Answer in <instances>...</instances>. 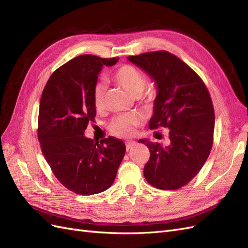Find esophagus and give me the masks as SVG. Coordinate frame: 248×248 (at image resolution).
<instances>
[{"mask_svg": "<svg viewBox=\"0 0 248 248\" xmlns=\"http://www.w3.org/2000/svg\"><path fill=\"white\" fill-rule=\"evenodd\" d=\"M125 145H126V150H127V151H129L130 149H132L134 146H136V141L128 140V141L125 142Z\"/></svg>", "mask_w": 248, "mask_h": 248, "instance_id": "1", "label": "esophagus"}]
</instances>
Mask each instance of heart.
I'll return each mask as SVG.
<instances>
[{"mask_svg":"<svg viewBox=\"0 0 248 248\" xmlns=\"http://www.w3.org/2000/svg\"><path fill=\"white\" fill-rule=\"evenodd\" d=\"M112 79L122 86L131 96H140L144 101L150 99V94H140L146 87L147 79L144 74L132 65L125 64L120 66L114 73ZM106 96V86L98 84L93 93L94 106L97 109L102 108ZM142 119L137 115H122L112 119L108 124V129L118 137H131L136 132V128L141 123Z\"/></svg>","mask_w":248,"mask_h":248,"instance_id":"b5f03b06","label":"heart"}]
</instances>
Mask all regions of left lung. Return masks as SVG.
<instances>
[{"label":"left lung","mask_w":248,"mask_h":248,"mask_svg":"<svg viewBox=\"0 0 248 248\" xmlns=\"http://www.w3.org/2000/svg\"><path fill=\"white\" fill-rule=\"evenodd\" d=\"M127 59L146 71L158 90L150 129H170L169 146L139 140L150 150L144 176L158 189L181 188L199 174L211 152L215 120L211 96L198 74L169 51Z\"/></svg>","instance_id":"1"}]
</instances>
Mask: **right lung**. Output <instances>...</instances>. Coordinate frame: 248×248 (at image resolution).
Returning <instances> with one entry per match:
<instances>
[{
    "mask_svg": "<svg viewBox=\"0 0 248 248\" xmlns=\"http://www.w3.org/2000/svg\"><path fill=\"white\" fill-rule=\"evenodd\" d=\"M118 60L93 55L74 58L51 74L41 95V151L61 184L80 196L109 188L125 155L121 140L108 137L98 142L84 136L89 122L95 121L93 93L98 74Z\"/></svg>",
    "mask_w": 248,
    "mask_h": 248,
    "instance_id": "add662e5",
    "label": "right lung"
}]
</instances>
